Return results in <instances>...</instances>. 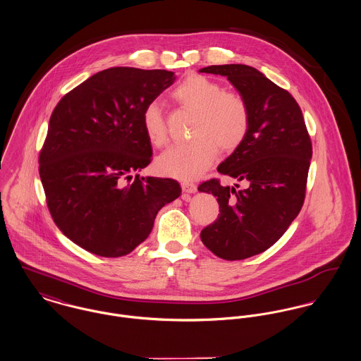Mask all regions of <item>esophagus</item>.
Instances as JSON below:
<instances>
[{
    "label": "esophagus",
    "mask_w": 361,
    "mask_h": 361,
    "mask_svg": "<svg viewBox=\"0 0 361 361\" xmlns=\"http://www.w3.org/2000/svg\"><path fill=\"white\" fill-rule=\"evenodd\" d=\"M181 190H183V192L194 194V192H197V185L191 181H183L181 183Z\"/></svg>",
    "instance_id": "obj_1"
}]
</instances>
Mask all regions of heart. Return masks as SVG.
I'll return each instance as SVG.
<instances>
[{
    "instance_id": "heart-1",
    "label": "heart",
    "mask_w": 361,
    "mask_h": 361,
    "mask_svg": "<svg viewBox=\"0 0 361 361\" xmlns=\"http://www.w3.org/2000/svg\"><path fill=\"white\" fill-rule=\"evenodd\" d=\"M173 98L195 114L191 141L164 151L157 161L161 174L190 180L202 176L221 152L235 151L247 135L250 111L245 98L224 91L217 81L191 75L173 90ZM142 127L148 141L161 148L167 142V126L161 108L151 102L142 112Z\"/></svg>"
}]
</instances>
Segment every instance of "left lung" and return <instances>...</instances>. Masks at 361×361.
<instances>
[{"mask_svg":"<svg viewBox=\"0 0 361 361\" xmlns=\"http://www.w3.org/2000/svg\"><path fill=\"white\" fill-rule=\"evenodd\" d=\"M200 73L226 76L247 102L250 126L240 147L217 171L247 183L245 190L212 178L198 187L217 198L220 214L200 240L216 256L242 260L259 255L283 235L299 214L313 154L295 98L247 65H213Z\"/></svg>","mask_w":361,"mask_h":361,"instance_id":"left-lung-1","label":"left lung"}]
</instances>
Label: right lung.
I'll list each match as a JSON object with an SVG mask.
<instances>
[{
  "instance_id": "right-lung-1",
  "label": "right lung",
  "mask_w": 361,
  "mask_h": 361,
  "mask_svg": "<svg viewBox=\"0 0 361 361\" xmlns=\"http://www.w3.org/2000/svg\"><path fill=\"white\" fill-rule=\"evenodd\" d=\"M174 80L169 71L109 68L55 106L39 158L41 183L55 224L82 249L104 257L133 252L161 207L180 197L176 180L132 177L152 158L142 112Z\"/></svg>"
}]
</instances>
